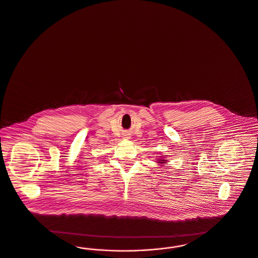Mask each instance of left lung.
I'll list each match as a JSON object with an SVG mask.
<instances>
[{
    "instance_id": "1",
    "label": "left lung",
    "mask_w": 258,
    "mask_h": 258,
    "mask_svg": "<svg viewBox=\"0 0 258 258\" xmlns=\"http://www.w3.org/2000/svg\"><path fill=\"white\" fill-rule=\"evenodd\" d=\"M168 160H166L165 157H162V158H160V159H157L156 161H157L158 164H160V166H164V165H166Z\"/></svg>"
}]
</instances>
